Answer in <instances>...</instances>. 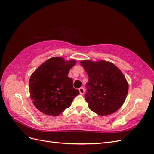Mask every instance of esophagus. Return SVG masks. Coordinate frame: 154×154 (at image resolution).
<instances>
[{
  "label": "esophagus",
  "instance_id": "34e87169",
  "mask_svg": "<svg viewBox=\"0 0 154 154\" xmlns=\"http://www.w3.org/2000/svg\"><path fill=\"white\" fill-rule=\"evenodd\" d=\"M79 91H80V93L81 94H83L85 93V89L83 87H80V88H79Z\"/></svg>",
  "mask_w": 154,
  "mask_h": 154
}]
</instances>
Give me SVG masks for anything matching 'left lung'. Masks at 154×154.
<instances>
[{
	"mask_svg": "<svg viewBox=\"0 0 154 154\" xmlns=\"http://www.w3.org/2000/svg\"><path fill=\"white\" fill-rule=\"evenodd\" d=\"M88 74L85 99L95 113L106 116L117 111L127 96L128 85L122 71L109 62H81Z\"/></svg>",
	"mask_w": 154,
	"mask_h": 154,
	"instance_id": "obj_1",
	"label": "left lung"
}]
</instances>
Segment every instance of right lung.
<instances>
[{
    "label": "right lung",
    "mask_w": 154,
    "mask_h": 154,
    "mask_svg": "<svg viewBox=\"0 0 154 154\" xmlns=\"http://www.w3.org/2000/svg\"><path fill=\"white\" fill-rule=\"evenodd\" d=\"M76 61L69 62L60 57L51 58L44 62L31 74L29 80L30 97L42 112L58 116L71 106L80 92L72 85L69 72Z\"/></svg>",
    "instance_id": "obj_1"
}]
</instances>
